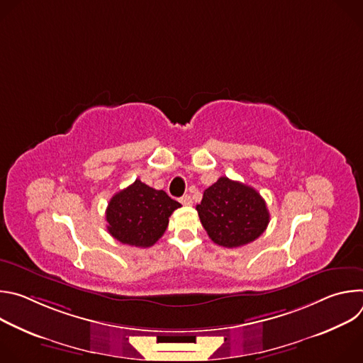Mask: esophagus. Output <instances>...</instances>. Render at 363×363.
<instances>
[{"label":"esophagus","mask_w":363,"mask_h":363,"mask_svg":"<svg viewBox=\"0 0 363 363\" xmlns=\"http://www.w3.org/2000/svg\"><path fill=\"white\" fill-rule=\"evenodd\" d=\"M181 203L182 205H192V198H191V195H188V194H185L184 196H181Z\"/></svg>","instance_id":"obj_1"}]
</instances>
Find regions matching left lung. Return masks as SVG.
Listing matches in <instances>:
<instances>
[{
    "label": "left lung",
    "instance_id": "left-lung-1",
    "mask_svg": "<svg viewBox=\"0 0 363 363\" xmlns=\"http://www.w3.org/2000/svg\"><path fill=\"white\" fill-rule=\"evenodd\" d=\"M196 211L208 237L227 248L254 241L270 223L263 196L254 188L227 177L203 191Z\"/></svg>",
    "mask_w": 363,
    "mask_h": 363
}]
</instances>
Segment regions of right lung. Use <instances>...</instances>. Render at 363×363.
Masks as SVG:
<instances>
[{"mask_svg": "<svg viewBox=\"0 0 363 363\" xmlns=\"http://www.w3.org/2000/svg\"><path fill=\"white\" fill-rule=\"evenodd\" d=\"M179 206L165 191L136 179L109 201L108 231L122 244L150 247L164 235L171 214Z\"/></svg>", "mask_w": 363, "mask_h": 363, "instance_id": "obj_1", "label": "right lung"}]
</instances>
